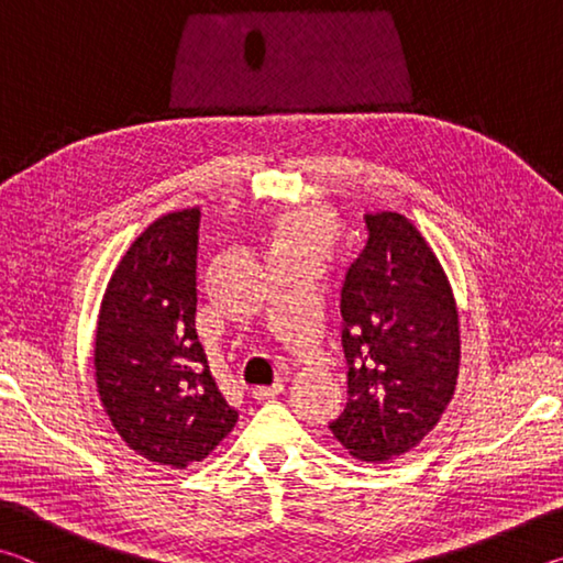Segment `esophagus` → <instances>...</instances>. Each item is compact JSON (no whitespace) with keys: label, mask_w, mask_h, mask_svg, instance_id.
<instances>
[{"label":"esophagus","mask_w":563,"mask_h":563,"mask_svg":"<svg viewBox=\"0 0 563 563\" xmlns=\"http://www.w3.org/2000/svg\"><path fill=\"white\" fill-rule=\"evenodd\" d=\"M283 389H285V383H283V379H278V383L268 385V387H253V397L258 399V402H265V399L278 397V395L283 393Z\"/></svg>","instance_id":"esophagus-1"}]
</instances>
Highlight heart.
Returning <instances> with one entry per match:
<instances>
[{
  "label": "heart",
  "mask_w": 563,
  "mask_h": 563,
  "mask_svg": "<svg viewBox=\"0 0 563 563\" xmlns=\"http://www.w3.org/2000/svg\"><path fill=\"white\" fill-rule=\"evenodd\" d=\"M340 225L335 216L320 206H302L283 216L273 228V253L312 255L325 261L338 243Z\"/></svg>",
  "instance_id": "b5f03b06"
}]
</instances>
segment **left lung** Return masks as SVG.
Instances as JSON below:
<instances>
[{"label": "left lung", "instance_id": "left-lung-1", "mask_svg": "<svg viewBox=\"0 0 563 563\" xmlns=\"http://www.w3.org/2000/svg\"><path fill=\"white\" fill-rule=\"evenodd\" d=\"M367 245L342 285L347 405L330 422L360 462L405 454L440 422L460 377L452 285L409 218L367 213Z\"/></svg>", "mask_w": 563, "mask_h": 563}]
</instances>
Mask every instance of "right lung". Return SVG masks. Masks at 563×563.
<instances>
[{
  "label": "right lung",
  "instance_id": "1",
  "mask_svg": "<svg viewBox=\"0 0 563 563\" xmlns=\"http://www.w3.org/2000/svg\"><path fill=\"white\" fill-rule=\"evenodd\" d=\"M198 208L156 218L103 292L93 377L113 430L148 462L186 470L233 430L196 332Z\"/></svg>",
  "mask_w": 563,
  "mask_h": 563
}]
</instances>
